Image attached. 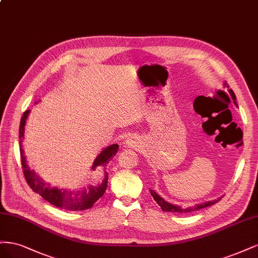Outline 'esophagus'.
Listing matches in <instances>:
<instances>
[{
  "mask_svg": "<svg viewBox=\"0 0 258 258\" xmlns=\"http://www.w3.org/2000/svg\"><path fill=\"white\" fill-rule=\"evenodd\" d=\"M124 145L128 148H137V147H139V139H138V137H136L134 135L130 136L125 139V143H124Z\"/></svg>",
  "mask_w": 258,
  "mask_h": 258,
  "instance_id": "34e87169",
  "label": "esophagus"
}]
</instances>
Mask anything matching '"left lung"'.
<instances>
[{
	"instance_id": "1",
	"label": "left lung",
	"mask_w": 258,
	"mask_h": 258,
	"mask_svg": "<svg viewBox=\"0 0 258 258\" xmlns=\"http://www.w3.org/2000/svg\"><path fill=\"white\" fill-rule=\"evenodd\" d=\"M224 86L226 87V84H224ZM228 88V86H227ZM229 93H231V97L235 98V94L232 93V91L229 90ZM234 104L237 106V103L234 101ZM150 193L151 195L153 196L154 201L157 203V205H159L161 207V209L163 211H166V212H177V213H189V212H193V211H197L199 209H204V208L206 207H209V206H212L214 204H217L221 197L217 198V199H213V201H209V202H206V203H202V204H198V205H195V206H192V207H187V208H182L181 206L179 205H172L168 202H166L164 198H162L159 194H157L156 192H154L153 189H150Z\"/></svg>"
}]
</instances>
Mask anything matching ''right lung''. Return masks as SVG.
I'll list each match as a JSON object with an SVG mask.
<instances>
[{"label":"right lung","instance_id":"obj_1","mask_svg":"<svg viewBox=\"0 0 258 258\" xmlns=\"http://www.w3.org/2000/svg\"><path fill=\"white\" fill-rule=\"evenodd\" d=\"M31 110H27L23 113L20 126H19V145H20V154H21V164L23 168L24 178H26L30 187L35 193L40 195L45 201L50 203L51 205L60 208V209L70 210V211H81L90 209L101 198L107 188L108 182V172L106 171V166L109 163L112 157L117 154L119 146L111 145L108 146L101 151L96 159L93 162L91 169L96 170L99 168L104 169V179L97 185L88 184L80 189H69V188H60L57 186H51L43 178H41L34 169H31L30 166L27 164V159L24 156V151L22 149V140L24 138V130Z\"/></svg>","mask_w":258,"mask_h":258}]
</instances>
